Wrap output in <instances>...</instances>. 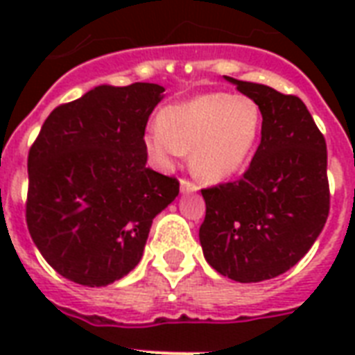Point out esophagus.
<instances>
[{"mask_svg": "<svg viewBox=\"0 0 355 355\" xmlns=\"http://www.w3.org/2000/svg\"><path fill=\"white\" fill-rule=\"evenodd\" d=\"M180 191H182V193H193V191H197V186H195L193 182L186 180V178H182V180H180Z\"/></svg>", "mask_w": 355, "mask_h": 355, "instance_id": "esophagus-1", "label": "esophagus"}]
</instances>
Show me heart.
<instances>
[{
  "instance_id": "b5f03b06",
  "label": "heart",
  "mask_w": 355,
  "mask_h": 355,
  "mask_svg": "<svg viewBox=\"0 0 355 355\" xmlns=\"http://www.w3.org/2000/svg\"><path fill=\"white\" fill-rule=\"evenodd\" d=\"M263 127L258 101L245 94L210 92L177 105L158 116V127L144 136L145 149L167 169L182 153L202 182L232 180L252 158Z\"/></svg>"
}]
</instances>
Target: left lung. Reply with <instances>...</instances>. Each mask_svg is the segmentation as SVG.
I'll list each match as a JSON object with an SVG mask.
<instances>
[{"label":"left lung","mask_w":355,"mask_h":355,"mask_svg":"<svg viewBox=\"0 0 355 355\" xmlns=\"http://www.w3.org/2000/svg\"><path fill=\"white\" fill-rule=\"evenodd\" d=\"M263 112L261 141L239 180L202 189L206 261L241 284L284 275L306 256L330 211L324 136L297 96L225 77Z\"/></svg>","instance_id":"8db88e82"}]
</instances>
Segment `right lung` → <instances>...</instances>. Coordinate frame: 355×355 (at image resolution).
Instances as JSON below:
<instances>
[{
    "label": "right lung",
    "instance_id": "obj_1",
    "mask_svg": "<svg viewBox=\"0 0 355 355\" xmlns=\"http://www.w3.org/2000/svg\"><path fill=\"white\" fill-rule=\"evenodd\" d=\"M164 86H96L53 110L29 150L27 228L64 278L105 287L139 263L150 225L178 195L144 136Z\"/></svg>",
    "mask_w": 355,
    "mask_h": 355
}]
</instances>
